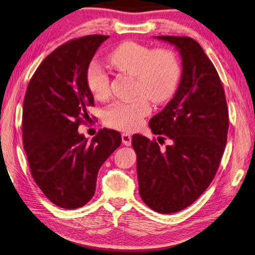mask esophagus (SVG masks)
Here are the masks:
<instances>
[{"instance_id":"34e87169","label":"esophagus","mask_w":255,"mask_h":255,"mask_svg":"<svg viewBox=\"0 0 255 255\" xmlns=\"http://www.w3.org/2000/svg\"><path fill=\"white\" fill-rule=\"evenodd\" d=\"M122 142L125 145H131L132 136L128 134V133H123V134H122Z\"/></svg>"}]
</instances>
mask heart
Returning a JSON list of instances; mask_svg holds the SVG:
<instances>
[{
	"mask_svg": "<svg viewBox=\"0 0 255 255\" xmlns=\"http://www.w3.org/2000/svg\"><path fill=\"white\" fill-rule=\"evenodd\" d=\"M110 64L121 72L135 78L133 95L128 102H115L104 113V121L110 128L134 131L150 113L148 100L164 103L174 95L179 78L181 64L174 52L155 49L136 41H124L108 54ZM86 81L95 98L105 99L110 95V78L97 63L89 64Z\"/></svg>",
	"mask_w": 255,
	"mask_h": 255,
	"instance_id": "b5f03b06",
	"label": "heart"
}]
</instances>
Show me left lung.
<instances>
[{"label":"left lung","instance_id":"8db88e82","mask_svg":"<svg viewBox=\"0 0 255 255\" xmlns=\"http://www.w3.org/2000/svg\"><path fill=\"white\" fill-rule=\"evenodd\" d=\"M156 38L174 45L182 60L176 93L149 122L153 134L172 143L160 150L156 140L134 134L132 147L141 199L159 214H173L193 203L214 179L227 141L228 108L217 70L197 41Z\"/></svg>","mask_w":255,"mask_h":255}]
</instances>
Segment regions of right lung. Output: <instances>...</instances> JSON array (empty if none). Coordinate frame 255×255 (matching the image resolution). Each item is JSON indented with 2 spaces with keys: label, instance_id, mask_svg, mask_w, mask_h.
Returning <instances> with one entry per match:
<instances>
[{
  "label": "right lung",
  "instance_id": "1",
  "mask_svg": "<svg viewBox=\"0 0 255 255\" xmlns=\"http://www.w3.org/2000/svg\"><path fill=\"white\" fill-rule=\"evenodd\" d=\"M107 38L85 36L57 47L33 73L24 96L22 140L31 175L46 198L64 209L90 201L99 168L122 142L111 128L91 141L78 132L94 106L87 69Z\"/></svg>",
  "mask_w": 255,
  "mask_h": 255
}]
</instances>
